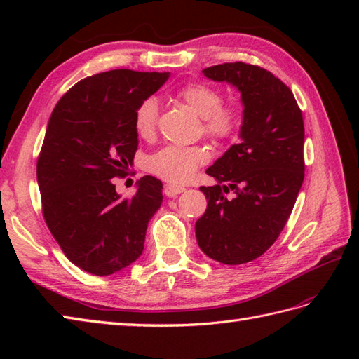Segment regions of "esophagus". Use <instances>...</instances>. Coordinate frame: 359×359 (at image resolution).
I'll return each mask as SVG.
<instances>
[{"instance_id": "34e87169", "label": "esophagus", "mask_w": 359, "mask_h": 359, "mask_svg": "<svg viewBox=\"0 0 359 359\" xmlns=\"http://www.w3.org/2000/svg\"><path fill=\"white\" fill-rule=\"evenodd\" d=\"M184 191H185L184 187H177V185H171V184L165 185V188H163V193L168 197H175V196L184 193Z\"/></svg>"}]
</instances>
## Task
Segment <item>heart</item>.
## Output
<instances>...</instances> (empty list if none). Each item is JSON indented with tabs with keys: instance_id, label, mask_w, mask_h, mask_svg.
<instances>
[{
	"instance_id": "1",
	"label": "heart",
	"mask_w": 359,
	"mask_h": 359,
	"mask_svg": "<svg viewBox=\"0 0 359 359\" xmlns=\"http://www.w3.org/2000/svg\"><path fill=\"white\" fill-rule=\"evenodd\" d=\"M179 98L203 118V131L212 139H231L239 131L242 111L234 103H222V93L203 81L188 83L179 89ZM158 117L156 98H147L137 106L134 114L135 133L142 139L154 135ZM208 151L202 147H165L147 160V170L170 184H185L191 180L197 168L207 163Z\"/></svg>"
}]
</instances>
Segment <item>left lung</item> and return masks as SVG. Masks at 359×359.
Wrapping results in <instances>:
<instances>
[{
    "instance_id": "left-lung-1",
    "label": "left lung",
    "mask_w": 359,
    "mask_h": 359,
    "mask_svg": "<svg viewBox=\"0 0 359 359\" xmlns=\"http://www.w3.org/2000/svg\"><path fill=\"white\" fill-rule=\"evenodd\" d=\"M205 77L238 88L241 142L210 166L215 187H201L207 211L196 238L208 257L239 265L262 256L284 230L304 182V120L290 88L264 67L236 62L207 67ZM230 191L235 196L226 198Z\"/></svg>"
}]
</instances>
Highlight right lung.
<instances>
[{
    "label": "right lung",
    "instance_id": "add662e5",
    "mask_svg": "<svg viewBox=\"0 0 359 359\" xmlns=\"http://www.w3.org/2000/svg\"><path fill=\"white\" fill-rule=\"evenodd\" d=\"M170 72L114 69L74 85L52 111L36 162L46 225L72 264L108 276L139 259L163 185L152 175L120 197L135 156L134 114Z\"/></svg>",
    "mask_w": 359,
    "mask_h": 359
}]
</instances>
